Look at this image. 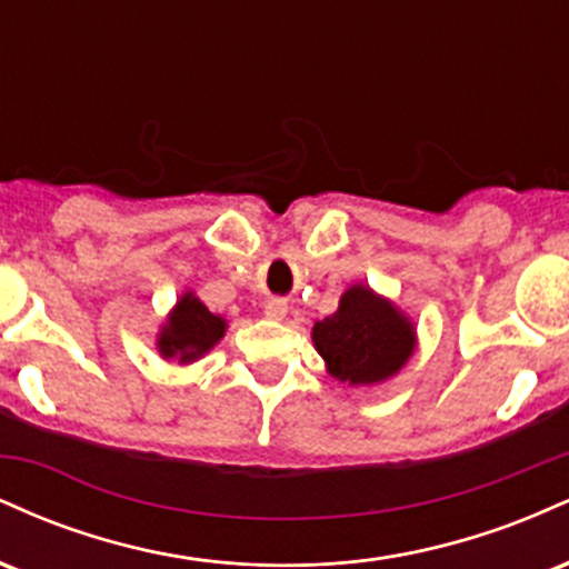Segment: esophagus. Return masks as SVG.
Segmentation results:
<instances>
[{
  "label": "esophagus",
  "mask_w": 569,
  "mask_h": 569,
  "mask_svg": "<svg viewBox=\"0 0 569 569\" xmlns=\"http://www.w3.org/2000/svg\"><path fill=\"white\" fill-rule=\"evenodd\" d=\"M286 312H289V305H286V299H267V302H264V316L270 318V321H283Z\"/></svg>",
  "instance_id": "1"
}]
</instances>
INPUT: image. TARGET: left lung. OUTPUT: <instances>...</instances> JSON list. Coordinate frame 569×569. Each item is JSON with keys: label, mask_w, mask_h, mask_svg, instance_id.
Listing matches in <instances>:
<instances>
[{"label": "left lung", "mask_w": 569, "mask_h": 569, "mask_svg": "<svg viewBox=\"0 0 569 569\" xmlns=\"http://www.w3.org/2000/svg\"><path fill=\"white\" fill-rule=\"evenodd\" d=\"M310 337L326 371L350 388L388 382L417 350L415 321L367 283H352L337 310L312 323Z\"/></svg>", "instance_id": "left-lung-1"}]
</instances>
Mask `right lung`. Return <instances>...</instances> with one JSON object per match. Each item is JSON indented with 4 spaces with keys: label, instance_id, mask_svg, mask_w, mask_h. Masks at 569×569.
I'll return each mask as SVG.
<instances>
[{
    "label": "right lung",
    "instance_id": "right-lung-1",
    "mask_svg": "<svg viewBox=\"0 0 569 569\" xmlns=\"http://www.w3.org/2000/svg\"><path fill=\"white\" fill-rule=\"evenodd\" d=\"M227 331V321L217 312L208 310L202 299L192 289H187L176 299L173 310L158 329V352L166 361H179L181 367L200 361L221 342Z\"/></svg>",
    "mask_w": 569,
    "mask_h": 569
}]
</instances>
